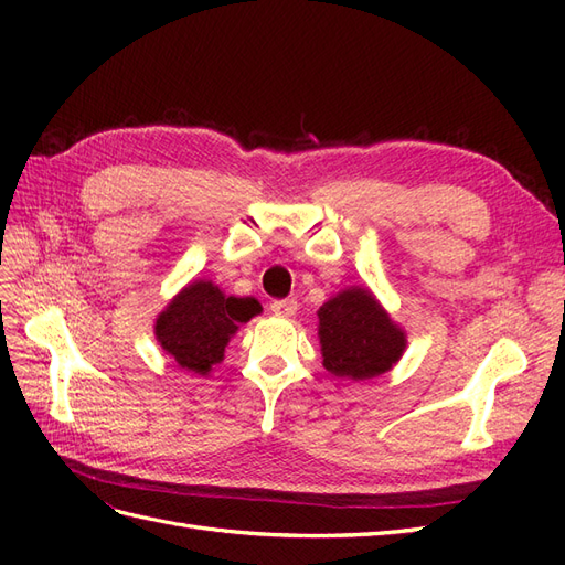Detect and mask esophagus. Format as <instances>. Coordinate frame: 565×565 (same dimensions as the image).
Instances as JSON below:
<instances>
[{
  "label": "esophagus",
  "instance_id": "obj_1",
  "mask_svg": "<svg viewBox=\"0 0 565 565\" xmlns=\"http://www.w3.org/2000/svg\"><path fill=\"white\" fill-rule=\"evenodd\" d=\"M270 311L276 316H282V318H289L297 313V299H276L270 301Z\"/></svg>",
  "mask_w": 565,
  "mask_h": 565
}]
</instances>
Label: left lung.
I'll use <instances>...</instances> for the list:
<instances>
[{
  "label": "left lung",
  "instance_id": "8db88e82",
  "mask_svg": "<svg viewBox=\"0 0 565 565\" xmlns=\"http://www.w3.org/2000/svg\"><path fill=\"white\" fill-rule=\"evenodd\" d=\"M322 365L341 380L380 377L398 361L405 334L367 289H347L318 311Z\"/></svg>",
  "mask_w": 565,
  "mask_h": 565
}]
</instances>
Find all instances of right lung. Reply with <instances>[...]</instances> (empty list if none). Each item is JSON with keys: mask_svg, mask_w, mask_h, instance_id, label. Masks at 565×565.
<instances>
[{"mask_svg": "<svg viewBox=\"0 0 565 565\" xmlns=\"http://www.w3.org/2000/svg\"><path fill=\"white\" fill-rule=\"evenodd\" d=\"M262 311L252 297H226L212 282H193L167 306L158 318L156 334L162 349L177 358L183 370L210 372L224 358V349L237 324Z\"/></svg>", "mask_w": 565, "mask_h": 565, "instance_id": "add662e5", "label": "right lung"}]
</instances>
